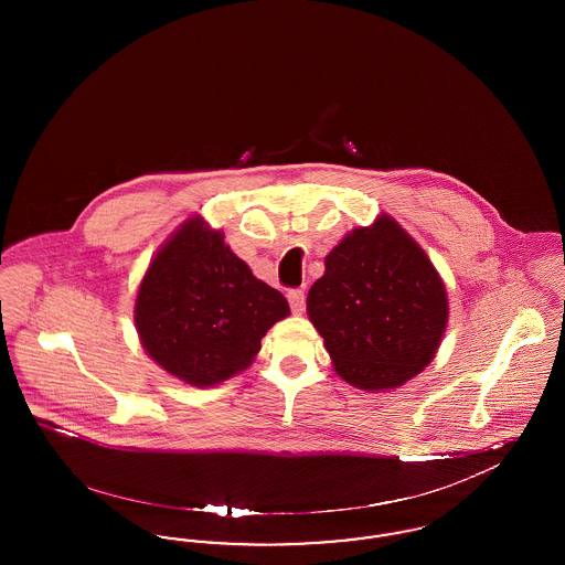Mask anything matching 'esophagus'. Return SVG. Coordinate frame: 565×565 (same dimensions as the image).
Instances as JSON below:
<instances>
[{
    "label": "esophagus",
    "instance_id": "34e87169",
    "mask_svg": "<svg viewBox=\"0 0 565 565\" xmlns=\"http://www.w3.org/2000/svg\"><path fill=\"white\" fill-rule=\"evenodd\" d=\"M288 300L295 313H302L305 311V292L302 290H290L288 292Z\"/></svg>",
    "mask_w": 565,
    "mask_h": 565
}]
</instances>
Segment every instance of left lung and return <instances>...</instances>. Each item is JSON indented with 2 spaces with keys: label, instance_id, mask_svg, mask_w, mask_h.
Returning <instances> with one entry per match:
<instances>
[{
  "label": "left lung",
  "instance_id": "1",
  "mask_svg": "<svg viewBox=\"0 0 565 565\" xmlns=\"http://www.w3.org/2000/svg\"><path fill=\"white\" fill-rule=\"evenodd\" d=\"M307 313L334 371L360 390H394L428 366L449 302L426 252L390 217L353 228L326 256Z\"/></svg>",
  "mask_w": 565,
  "mask_h": 565
}]
</instances>
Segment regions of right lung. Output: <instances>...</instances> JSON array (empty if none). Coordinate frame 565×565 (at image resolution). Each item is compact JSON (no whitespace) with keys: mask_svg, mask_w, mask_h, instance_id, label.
Masks as SVG:
<instances>
[{"mask_svg":"<svg viewBox=\"0 0 565 565\" xmlns=\"http://www.w3.org/2000/svg\"><path fill=\"white\" fill-rule=\"evenodd\" d=\"M288 316L284 295L256 279L201 215L157 252L135 300L143 350L194 387L245 371L270 326Z\"/></svg>","mask_w":565,"mask_h":565,"instance_id":"obj_1","label":"right lung"}]
</instances>
